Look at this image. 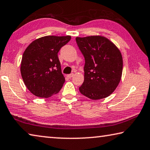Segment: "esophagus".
Returning <instances> with one entry per match:
<instances>
[{
	"label": "esophagus",
	"mask_w": 150,
	"mask_h": 150,
	"mask_svg": "<svg viewBox=\"0 0 150 150\" xmlns=\"http://www.w3.org/2000/svg\"><path fill=\"white\" fill-rule=\"evenodd\" d=\"M73 75H74V74H73V73H71V74L67 75V77L68 78H69V79H70V78L73 77Z\"/></svg>",
	"instance_id": "esophagus-1"
}]
</instances>
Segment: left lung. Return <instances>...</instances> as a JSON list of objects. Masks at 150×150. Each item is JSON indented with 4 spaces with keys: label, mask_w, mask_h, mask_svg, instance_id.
Listing matches in <instances>:
<instances>
[{
    "label": "left lung",
    "mask_w": 150,
    "mask_h": 150,
    "mask_svg": "<svg viewBox=\"0 0 150 150\" xmlns=\"http://www.w3.org/2000/svg\"><path fill=\"white\" fill-rule=\"evenodd\" d=\"M76 42L85 58L84 81L79 91L98 100L115 91L122 78L123 59L117 47L102 36L77 37Z\"/></svg>",
    "instance_id": "8db88e82"
}]
</instances>
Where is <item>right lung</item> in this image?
<instances>
[{"instance_id":"add662e5","label":"right lung","mask_w":150,"mask_h":150,"mask_svg":"<svg viewBox=\"0 0 150 150\" xmlns=\"http://www.w3.org/2000/svg\"><path fill=\"white\" fill-rule=\"evenodd\" d=\"M71 38L41 37L25 49L21 61V76L26 87L35 96L47 98L58 93L62 88L65 79L57 54Z\"/></svg>"}]
</instances>
